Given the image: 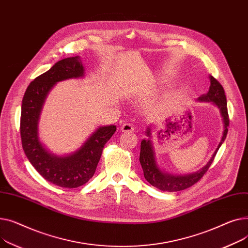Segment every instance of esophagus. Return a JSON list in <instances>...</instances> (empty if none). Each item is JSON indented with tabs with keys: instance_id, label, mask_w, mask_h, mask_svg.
I'll return each mask as SVG.
<instances>
[{
	"instance_id": "1",
	"label": "esophagus",
	"mask_w": 248,
	"mask_h": 248,
	"mask_svg": "<svg viewBox=\"0 0 248 248\" xmlns=\"http://www.w3.org/2000/svg\"><path fill=\"white\" fill-rule=\"evenodd\" d=\"M120 129L122 132H132V131H134V126L131 123H124Z\"/></svg>"
}]
</instances>
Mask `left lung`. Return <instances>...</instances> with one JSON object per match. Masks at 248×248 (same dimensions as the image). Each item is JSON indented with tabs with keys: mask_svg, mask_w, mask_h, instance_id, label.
Masks as SVG:
<instances>
[{
	"mask_svg": "<svg viewBox=\"0 0 248 248\" xmlns=\"http://www.w3.org/2000/svg\"><path fill=\"white\" fill-rule=\"evenodd\" d=\"M210 80V87L209 90L206 94H203L200 97L197 98V101L199 102H211L213 105H215L218 110L220 112L222 122H223V132L221 140L218 144L217 148L215 149L214 153L212 154L209 161L206 163V165L203 166L201 169H199L196 172L184 174V175H177V174H171L169 172H166L162 168H160L155 148L153 146L152 139V124H150L145 133L148 136L147 139H143L141 141V149H140V157L139 161L143 169L144 177L152 186L160 189L162 191H168V192H176L180 190H184V189L192 186L195 184L198 180L201 179V177L204 175L205 172L208 170L209 166L211 165L213 159L219 149V147L224 142L227 132H228V125H229V119H228V113H227V103H226V96L224 93L223 87L221 84L218 82L214 77L209 75Z\"/></svg>",
	"mask_w": 248,
	"mask_h": 248,
	"instance_id": "1",
	"label": "left lung"
}]
</instances>
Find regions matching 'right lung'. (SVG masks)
Returning <instances> with one entry per match:
<instances>
[{
    "label": "right lung",
    "instance_id": "add662e5",
    "mask_svg": "<svg viewBox=\"0 0 248 248\" xmlns=\"http://www.w3.org/2000/svg\"><path fill=\"white\" fill-rule=\"evenodd\" d=\"M85 76L80 56L57 62L28 86L22 101L21 138L29 161L47 181L64 188H76L94 175L104 145L115 133L116 126H100L76 151L66 155L52 153L39 136L40 116L46 98L61 81Z\"/></svg>",
    "mask_w": 248,
    "mask_h": 248
}]
</instances>
